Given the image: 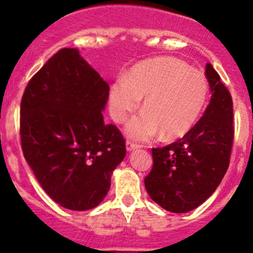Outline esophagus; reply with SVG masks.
Returning <instances> with one entry per match:
<instances>
[{"mask_svg": "<svg viewBox=\"0 0 253 253\" xmlns=\"http://www.w3.org/2000/svg\"><path fill=\"white\" fill-rule=\"evenodd\" d=\"M137 148H139V144L131 142V140H126V149H128V151H134V149Z\"/></svg>", "mask_w": 253, "mask_h": 253, "instance_id": "obj_1", "label": "esophagus"}]
</instances>
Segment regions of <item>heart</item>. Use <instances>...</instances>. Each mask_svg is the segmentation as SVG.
<instances>
[{"label": "heart", "instance_id": "1", "mask_svg": "<svg viewBox=\"0 0 253 253\" xmlns=\"http://www.w3.org/2000/svg\"><path fill=\"white\" fill-rule=\"evenodd\" d=\"M209 84L204 73L172 57L144 60L110 86L111 118L124 123L144 99V113L134 118L126 131L144 140L162 133L165 139L184 137L202 116Z\"/></svg>", "mask_w": 253, "mask_h": 253}]
</instances>
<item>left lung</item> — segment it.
Masks as SVG:
<instances>
[{"label": "left lung", "instance_id": "obj_1", "mask_svg": "<svg viewBox=\"0 0 253 253\" xmlns=\"http://www.w3.org/2000/svg\"><path fill=\"white\" fill-rule=\"evenodd\" d=\"M205 76L211 99L204 115L182 138L152 148L153 166L144 178L152 200L172 213H186L203 204L220 184L231 161L232 96L210 63Z\"/></svg>", "mask_w": 253, "mask_h": 253}]
</instances>
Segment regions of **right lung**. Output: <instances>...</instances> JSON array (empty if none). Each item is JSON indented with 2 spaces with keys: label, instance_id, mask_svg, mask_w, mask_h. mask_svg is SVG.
Returning <instances> with one entry per match:
<instances>
[{
  "label": "right lung",
  "instance_id": "1",
  "mask_svg": "<svg viewBox=\"0 0 253 253\" xmlns=\"http://www.w3.org/2000/svg\"><path fill=\"white\" fill-rule=\"evenodd\" d=\"M109 90L77 49L63 48L31 77L22 95L24 157L44 191L66 209L97 207L126 153L122 131L104 122Z\"/></svg>",
  "mask_w": 253,
  "mask_h": 253
}]
</instances>
